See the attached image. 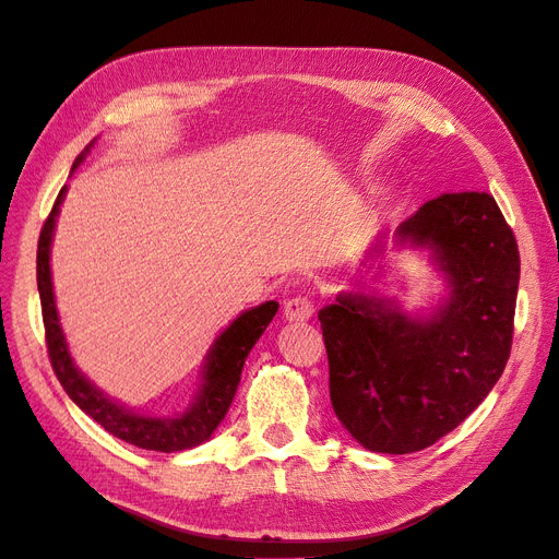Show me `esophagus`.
Segmentation results:
<instances>
[{
	"label": "esophagus",
	"instance_id": "obj_1",
	"mask_svg": "<svg viewBox=\"0 0 559 559\" xmlns=\"http://www.w3.org/2000/svg\"><path fill=\"white\" fill-rule=\"evenodd\" d=\"M283 316L290 322H304L313 316V301L306 297H293L287 299L283 306Z\"/></svg>",
	"mask_w": 559,
	"mask_h": 559
}]
</instances>
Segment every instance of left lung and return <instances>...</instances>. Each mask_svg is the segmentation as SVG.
<instances>
[{"label": "left lung", "instance_id": "obj_1", "mask_svg": "<svg viewBox=\"0 0 559 559\" xmlns=\"http://www.w3.org/2000/svg\"><path fill=\"white\" fill-rule=\"evenodd\" d=\"M394 239L429 253L448 293L429 316L394 299L341 293L318 311L330 400L350 437L373 453L437 443L490 394L509 362L520 281L513 229L488 192H445ZM383 237L371 253L381 258ZM369 253V258H371Z\"/></svg>", "mask_w": 559, "mask_h": 559}]
</instances>
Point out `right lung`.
Wrapping results in <instances>:
<instances>
[{"mask_svg":"<svg viewBox=\"0 0 559 559\" xmlns=\"http://www.w3.org/2000/svg\"><path fill=\"white\" fill-rule=\"evenodd\" d=\"M93 143H90V146H93ZM90 146L76 157L71 171L85 159ZM64 194L67 186L60 190L56 204H52L37 248V285L41 297L46 344L50 365L58 376V381L62 383L71 402H74L83 413H87L97 425H102L109 435L118 437L124 443H132L146 450H159V453H176V450H188L204 443L206 439H211L215 427H218L227 416L229 404L234 400V394H237L241 381L246 357L253 350L255 341L262 336L269 322L276 316L278 301H264L255 306V309L243 311L237 320L229 322L227 330L218 334V338L213 341V346L206 353L202 385L197 390L192 404L183 413H176V416L169 418L143 416V413H136L130 406L111 400L109 394H104L74 365V359L69 355L50 278V243Z\"/></svg>","mask_w":559,"mask_h":559,"instance_id":"1","label":"right lung"}]
</instances>
